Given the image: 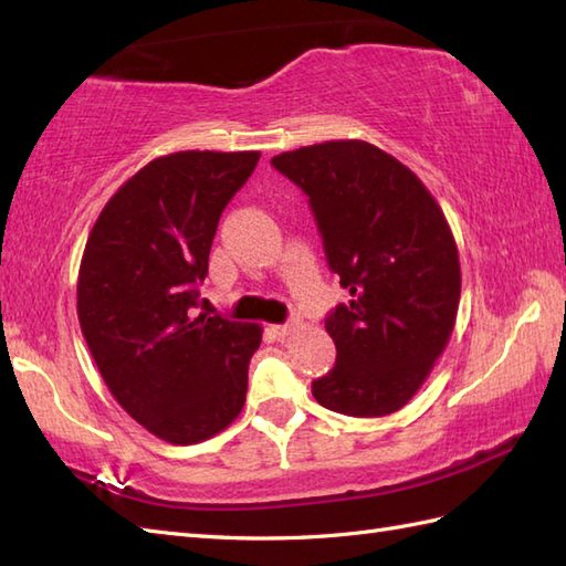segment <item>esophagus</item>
I'll return each instance as SVG.
<instances>
[{
	"mask_svg": "<svg viewBox=\"0 0 566 566\" xmlns=\"http://www.w3.org/2000/svg\"><path fill=\"white\" fill-rule=\"evenodd\" d=\"M292 331H294L292 323H276V326H270V333L274 335L276 340H284V338H290Z\"/></svg>",
	"mask_w": 566,
	"mask_h": 566,
	"instance_id": "esophagus-1",
	"label": "esophagus"
}]
</instances>
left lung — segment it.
Segmentation results:
<instances>
[{
  "mask_svg": "<svg viewBox=\"0 0 566 566\" xmlns=\"http://www.w3.org/2000/svg\"><path fill=\"white\" fill-rule=\"evenodd\" d=\"M272 165L302 187L333 272L350 292L326 321L335 367L311 384L345 416L399 411L423 387L454 328L462 272L440 203L394 155L326 140Z\"/></svg>",
  "mask_w": 566,
  "mask_h": 566,
  "instance_id": "obj_1",
  "label": "left lung"
}]
</instances>
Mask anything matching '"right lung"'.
Here are the masks:
<instances>
[{
	"mask_svg": "<svg viewBox=\"0 0 566 566\" xmlns=\"http://www.w3.org/2000/svg\"><path fill=\"white\" fill-rule=\"evenodd\" d=\"M258 160V150L160 155L106 201L82 252L84 340L114 399L165 442H203L243 411L262 326L197 314V284Z\"/></svg>",
	"mask_w": 566,
	"mask_h": 566,
	"instance_id": "right-lung-1",
	"label": "right lung"
}]
</instances>
